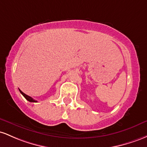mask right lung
<instances>
[{
	"mask_svg": "<svg viewBox=\"0 0 147 147\" xmlns=\"http://www.w3.org/2000/svg\"><path fill=\"white\" fill-rule=\"evenodd\" d=\"M19 92H21V94H22L23 96H24L25 97V98H26V100H28V101H30V102H37V100H34L33 98H32V97H30V96H28L27 94H24V92H23L22 91H21L20 90H19Z\"/></svg>",
	"mask_w": 147,
	"mask_h": 147,
	"instance_id": "right-lung-1",
	"label": "right lung"
}]
</instances>
